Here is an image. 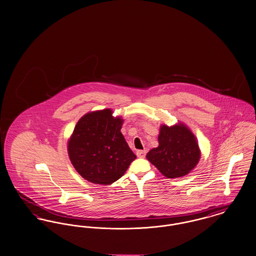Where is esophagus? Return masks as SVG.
<instances>
[{"label": "esophagus", "instance_id": "1", "mask_svg": "<svg viewBox=\"0 0 256 256\" xmlns=\"http://www.w3.org/2000/svg\"><path fill=\"white\" fill-rule=\"evenodd\" d=\"M146 150H138L136 152V156L138 157V158H144V156H146Z\"/></svg>", "mask_w": 256, "mask_h": 256}]
</instances>
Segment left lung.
Here are the masks:
<instances>
[{
	"instance_id": "left-lung-1",
	"label": "left lung",
	"mask_w": 256,
	"mask_h": 256,
	"mask_svg": "<svg viewBox=\"0 0 256 256\" xmlns=\"http://www.w3.org/2000/svg\"><path fill=\"white\" fill-rule=\"evenodd\" d=\"M158 144L157 148L148 152L146 159L168 178L186 176L200 161L198 140L182 122L172 126L162 124Z\"/></svg>"
}]
</instances>
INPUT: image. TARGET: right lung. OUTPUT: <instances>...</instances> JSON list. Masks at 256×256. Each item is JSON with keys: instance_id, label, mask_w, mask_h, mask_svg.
<instances>
[{"instance_id": "1", "label": "right lung", "mask_w": 256, "mask_h": 256, "mask_svg": "<svg viewBox=\"0 0 256 256\" xmlns=\"http://www.w3.org/2000/svg\"><path fill=\"white\" fill-rule=\"evenodd\" d=\"M110 108L89 112L68 140L70 160L89 182L108 186L120 180L136 158L121 133L124 120Z\"/></svg>"}]
</instances>
